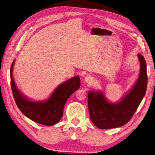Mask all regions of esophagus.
<instances>
[{"instance_id": "1", "label": "esophagus", "mask_w": 155, "mask_h": 155, "mask_svg": "<svg viewBox=\"0 0 155 155\" xmlns=\"http://www.w3.org/2000/svg\"><path fill=\"white\" fill-rule=\"evenodd\" d=\"M93 80V78L91 76V75H87V76L85 78V81L87 83V84H91Z\"/></svg>"}]
</instances>
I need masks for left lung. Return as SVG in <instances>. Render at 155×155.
Wrapping results in <instances>:
<instances>
[{
	"mask_svg": "<svg viewBox=\"0 0 155 155\" xmlns=\"http://www.w3.org/2000/svg\"><path fill=\"white\" fill-rule=\"evenodd\" d=\"M140 72L137 82L120 102L111 103L101 91H89L88 108L90 118L99 129H110L123 126L130 121L144 97L147 86V64L139 54Z\"/></svg>",
	"mask_w": 155,
	"mask_h": 155,
	"instance_id": "left-lung-1",
	"label": "left lung"
}]
</instances>
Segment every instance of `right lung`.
Wrapping results in <instances>:
<instances>
[{
	"instance_id": "obj_1",
	"label": "right lung",
	"mask_w": 155,
	"mask_h": 155,
	"mask_svg": "<svg viewBox=\"0 0 155 155\" xmlns=\"http://www.w3.org/2000/svg\"><path fill=\"white\" fill-rule=\"evenodd\" d=\"M14 61L10 68V82L14 100L18 108L28 118L44 126H51L59 122L62 117L66 101L80 88V77L75 76L60 84L48 99L32 101L19 91L15 84L12 75Z\"/></svg>"
}]
</instances>
